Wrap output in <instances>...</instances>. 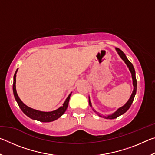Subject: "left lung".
Instances as JSON below:
<instances>
[{
  "instance_id": "1",
  "label": "left lung",
  "mask_w": 155,
  "mask_h": 155,
  "mask_svg": "<svg viewBox=\"0 0 155 155\" xmlns=\"http://www.w3.org/2000/svg\"><path fill=\"white\" fill-rule=\"evenodd\" d=\"M116 49V51L118 52L119 55L120 56V57L124 60V62L126 63V64L127 65V66L129 68V70L131 72V74H132V78H133V86H134V90L133 91V93L131 94V96L130 97V98L128 101H127V103H126L124 106H122V107H120L116 111L114 114L108 115V116H104V115H101V114H99L98 112L96 111L95 110H94V112H96L97 114H98L100 117H103L105 119H115V118H117V117L120 116V115L124 114L125 112H127L128 111V109L130 108V107L131 106V104H132L133 102V100H134L135 98V94H136V91H137V79H136V77H135V69H134V67H133V64H131V62L128 60L127 57H126L125 54L121 50L119 49L118 48H115ZM89 103H90V107H91V102H90V97H89Z\"/></svg>"
}]
</instances>
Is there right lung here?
<instances>
[{"label": "right lung", "mask_w": 155, "mask_h": 155, "mask_svg": "<svg viewBox=\"0 0 155 155\" xmlns=\"http://www.w3.org/2000/svg\"><path fill=\"white\" fill-rule=\"evenodd\" d=\"M17 71H18V69L14 76L13 91H14V95L15 97V99L16 100L18 105H19L20 108L26 115H27L28 117H29L31 119L38 120V121L42 122H50L58 119L59 117H61V115L64 114L68 107V103H69V100L70 98V96H71V94L68 96V98L66 100H65V101L64 102L63 106L59 107L58 109H57L55 111H51V112L40 111H38V110L31 109L30 107L25 105V104L23 103L21 101V100L19 98V97H18L16 92V90H15V77H16Z\"/></svg>", "instance_id": "1"}]
</instances>
